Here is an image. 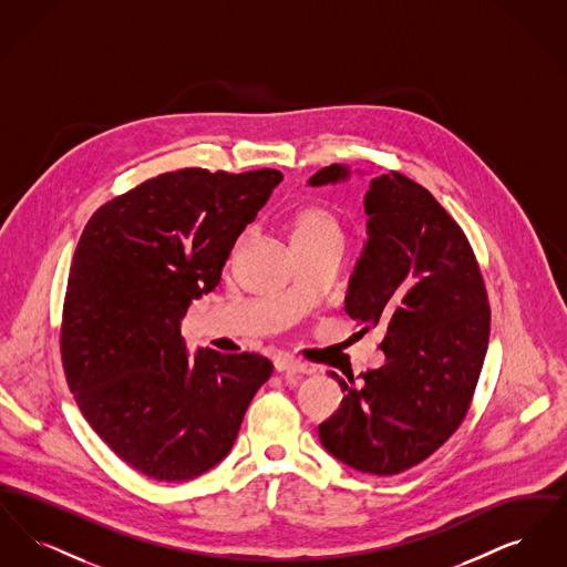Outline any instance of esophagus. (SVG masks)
Returning a JSON list of instances; mask_svg holds the SVG:
<instances>
[{
  "instance_id": "1",
  "label": "esophagus",
  "mask_w": 567,
  "mask_h": 567,
  "mask_svg": "<svg viewBox=\"0 0 567 567\" xmlns=\"http://www.w3.org/2000/svg\"><path fill=\"white\" fill-rule=\"evenodd\" d=\"M274 368L280 374H310L312 372L303 361L293 359V357H287V354H278L274 359Z\"/></svg>"
}]
</instances>
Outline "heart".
I'll use <instances>...</instances> for the list:
<instances>
[{
    "mask_svg": "<svg viewBox=\"0 0 567 567\" xmlns=\"http://www.w3.org/2000/svg\"><path fill=\"white\" fill-rule=\"evenodd\" d=\"M291 240L296 250L324 243H342V218L336 208L324 202L299 206L289 218ZM244 243L240 240V244Z\"/></svg>",
    "mask_w": 567,
    "mask_h": 567,
    "instance_id": "obj_1",
    "label": "heart"
}]
</instances>
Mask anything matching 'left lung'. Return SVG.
Instances as JSON below:
<instances>
[{
  "mask_svg": "<svg viewBox=\"0 0 567 567\" xmlns=\"http://www.w3.org/2000/svg\"><path fill=\"white\" fill-rule=\"evenodd\" d=\"M321 167L310 185L347 178ZM368 244L347 315L361 331L384 324L386 363L357 384L336 378L340 408L319 425L324 449L359 472L393 476L433 455L463 423L483 370L491 308L476 255L457 220L402 172L365 195Z\"/></svg>",
  "mask_w": 567,
  "mask_h": 567,
  "instance_id": "left-lung-1",
  "label": "left lung"
}]
</instances>
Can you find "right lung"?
<instances>
[{
    "label": "right lung",
    "instance_id": "1",
    "mask_svg": "<svg viewBox=\"0 0 567 567\" xmlns=\"http://www.w3.org/2000/svg\"><path fill=\"white\" fill-rule=\"evenodd\" d=\"M280 181L270 167L165 172L82 229L61 319L65 380L112 453L155 481L185 483L227 457L271 377L255 352L189 359L181 321Z\"/></svg>",
    "mask_w": 567,
    "mask_h": 567
}]
</instances>
